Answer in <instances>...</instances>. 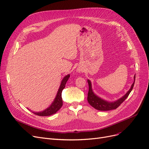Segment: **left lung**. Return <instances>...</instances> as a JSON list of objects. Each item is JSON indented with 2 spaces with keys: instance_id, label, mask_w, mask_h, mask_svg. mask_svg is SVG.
Instances as JSON below:
<instances>
[{
  "instance_id": "left-lung-1",
  "label": "left lung",
  "mask_w": 149,
  "mask_h": 149,
  "mask_svg": "<svg viewBox=\"0 0 149 149\" xmlns=\"http://www.w3.org/2000/svg\"><path fill=\"white\" fill-rule=\"evenodd\" d=\"M134 81H135V76H134ZM134 81V83L132 84L130 90L126 93V94L124 96H123L122 98L119 99L118 100L116 101L115 102H109L97 97L94 94V93H93L91 89V81L88 80V85H89V90H88V97H87L88 102V103L92 107L98 110V111H111V110H113V109H116L129 96L130 93L133 88Z\"/></svg>"
}]
</instances>
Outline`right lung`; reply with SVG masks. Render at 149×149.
Wrapping results in <instances>:
<instances>
[{
	"label": "right lung",
	"mask_w": 149,
	"mask_h": 149,
	"mask_svg": "<svg viewBox=\"0 0 149 149\" xmlns=\"http://www.w3.org/2000/svg\"><path fill=\"white\" fill-rule=\"evenodd\" d=\"M69 77H70V75H68L65 77H64V78L63 79L61 84L58 90L56 98H55L54 101H53V102L52 103V104L50 106L42 112H32V113H34L35 115H38V116H49V115H52L53 114L56 113L63 106V100L61 97V93L63 89L65 86L66 82H67Z\"/></svg>",
	"instance_id": "obj_1"
}]
</instances>
